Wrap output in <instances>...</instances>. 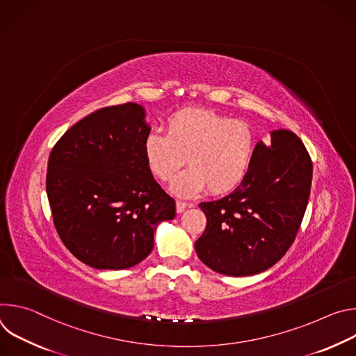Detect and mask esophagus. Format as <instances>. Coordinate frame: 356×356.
I'll return each mask as SVG.
<instances>
[{
  "instance_id": "obj_1",
  "label": "esophagus",
  "mask_w": 356,
  "mask_h": 356,
  "mask_svg": "<svg viewBox=\"0 0 356 356\" xmlns=\"http://www.w3.org/2000/svg\"><path fill=\"white\" fill-rule=\"evenodd\" d=\"M191 204L187 201H183V200H176V211L177 213H183L187 207H190Z\"/></svg>"
}]
</instances>
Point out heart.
<instances>
[{
	"instance_id": "1",
	"label": "heart",
	"mask_w": 356,
	"mask_h": 356,
	"mask_svg": "<svg viewBox=\"0 0 356 356\" xmlns=\"http://www.w3.org/2000/svg\"><path fill=\"white\" fill-rule=\"evenodd\" d=\"M257 150L252 127L214 111L187 108L168 121V134L152 129L143 142L149 170L162 181L188 166L172 184L175 193L190 195L207 190H234L248 175Z\"/></svg>"
}]
</instances>
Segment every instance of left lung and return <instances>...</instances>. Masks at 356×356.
Returning a JSON list of instances; mask_svg holds the SVG:
<instances>
[{"label":"left lung","mask_w":356,"mask_h":356,"mask_svg":"<svg viewBox=\"0 0 356 356\" xmlns=\"http://www.w3.org/2000/svg\"><path fill=\"white\" fill-rule=\"evenodd\" d=\"M257 143L250 169L228 195L200 202L207 227L195 241L201 262L227 276H250L272 268L296 239L306 213L313 162L301 139L273 131Z\"/></svg>","instance_id":"8db88e82"}]
</instances>
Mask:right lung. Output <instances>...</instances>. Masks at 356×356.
<instances>
[{
    "mask_svg": "<svg viewBox=\"0 0 356 356\" xmlns=\"http://www.w3.org/2000/svg\"><path fill=\"white\" fill-rule=\"evenodd\" d=\"M150 128L139 104L99 108L50 152L46 193L65 246L94 269L135 266L154 249L175 200L152 176L143 142Z\"/></svg>",
    "mask_w": 356,
    "mask_h": 356,
    "instance_id": "right-lung-1",
    "label": "right lung"
}]
</instances>
